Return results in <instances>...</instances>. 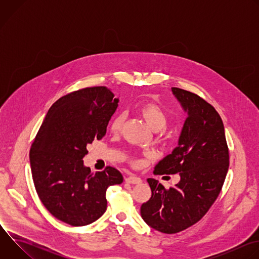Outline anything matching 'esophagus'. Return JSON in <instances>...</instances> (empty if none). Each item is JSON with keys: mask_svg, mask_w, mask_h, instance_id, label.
<instances>
[{"mask_svg": "<svg viewBox=\"0 0 259 259\" xmlns=\"http://www.w3.org/2000/svg\"><path fill=\"white\" fill-rule=\"evenodd\" d=\"M125 180H126V182L132 183V184H138V183H141V181H142L141 178H139V177H137L135 175H130Z\"/></svg>", "mask_w": 259, "mask_h": 259, "instance_id": "esophagus-1", "label": "esophagus"}]
</instances>
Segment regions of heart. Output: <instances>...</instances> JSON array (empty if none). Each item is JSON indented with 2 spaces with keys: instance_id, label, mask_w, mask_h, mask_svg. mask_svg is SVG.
I'll return each instance as SVG.
<instances>
[{
  "instance_id": "obj_1",
  "label": "heart",
  "mask_w": 259,
  "mask_h": 259,
  "mask_svg": "<svg viewBox=\"0 0 259 259\" xmlns=\"http://www.w3.org/2000/svg\"><path fill=\"white\" fill-rule=\"evenodd\" d=\"M139 115L143 118V120L146 122L154 131H160L167 125L168 122V114L166 110L158 103L154 101H146L143 102L139 108H138ZM126 120V116L123 113L117 114L112 122H110V130L114 133H117L122 130L124 123ZM133 164L136 163L135 160L131 161Z\"/></svg>"
}]
</instances>
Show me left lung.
Instances as JSON below:
<instances>
[{"instance_id": "8db88e82", "label": "left lung", "mask_w": 259, "mask_h": 259, "mask_svg": "<svg viewBox=\"0 0 259 259\" xmlns=\"http://www.w3.org/2000/svg\"><path fill=\"white\" fill-rule=\"evenodd\" d=\"M171 89L188 118L178 145L157 164L154 174L179 173L180 181L166 190L149 178L152 197L140 207L145 223L164 234H176L198 223L217 199L230 165L225 127L216 109L195 93Z\"/></svg>"}]
</instances>
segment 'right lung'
<instances>
[{
    "label": "right lung",
    "instance_id": "1",
    "mask_svg": "<svg viewBox=\"0 0 259 259\" xmlns=\"http://www.w3.org/2000/svg\"><path fill=\"white\" fill-rule=\"evenodd\" d=\"M103 86L88 87L60 97L49 108L29 152L34 188L46 209L72 227L97 220L106 210V190L123 182L107 166L92 173L84 166L87 144L100 140L119 99Z\"/></svg>",
    "mask_w": 259,
    "mask_h": 259
}]
</instances>
